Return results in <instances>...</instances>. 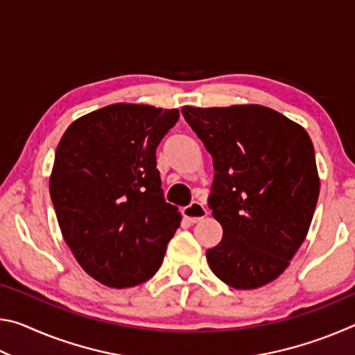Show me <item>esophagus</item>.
Here are the masks:
<instances>
[{
	"label": "esophagus",
	"mask_w": 355,
	"mask_h": 355,
	"mask_svg": "<svg viewBox=\"0 0 355 355\" xmlns=\"http://www.w3.org/2000/svg\"><path fill=\"white\" fill-rule=\"evenodd\" d=\"M207 214H208L207 208L203 207V203H200V202H192L191 205L183 208V216L189 222H192V224H196V222L205 219Z\"/></svg>",
	"instance_id": "esophagus-1"
}]
</instances>
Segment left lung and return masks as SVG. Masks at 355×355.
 <instances>
[{"mask_svg":"<svg viewBox=\"0 0 355 355\" xmlns=\"http://www.w3.org/2000/svg\"><path fill=\"white\" fill-rule=\"evenodd\" d=\"M213 156L208 205L222 241L207 250L211 271L236 290H255L290 266L313 219L320 177L310 136L261 105L183 106Z\"/></svg>","mask_w":355,"mask_h":355,"instance_id":"left-lung-1","label":"left lung"}]
</instances>
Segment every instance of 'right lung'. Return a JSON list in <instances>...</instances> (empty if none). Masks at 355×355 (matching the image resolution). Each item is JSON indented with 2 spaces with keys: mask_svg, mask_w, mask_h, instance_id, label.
<instances>
[{
  "mask_svg": "<svg viewBox=\"0 0 355 355\" xmlns=\"http://www.w3.org/2000/svg\"><path fill=\"white\" fill-rule=\"evenodd\" d=\"M178 110L116 103L76 119L58 144L50 196L64 241L92 279L130 288L153 277L180 227L156 147Z\"/></svg>",
  "mask_w": 355,
  "mask_h": 355,
  "instance_id": "1",
  "label": "right lung"
}]
</instances>
